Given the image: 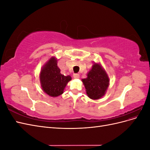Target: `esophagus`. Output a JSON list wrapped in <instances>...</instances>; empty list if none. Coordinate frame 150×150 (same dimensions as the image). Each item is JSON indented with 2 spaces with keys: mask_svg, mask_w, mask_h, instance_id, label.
<instances>
[{
  "mask_svg": "<svg viewBox=\"0 0 150 150\" xmlns=\"http://www.w3.org/2000/svg\"><path fill=\"white\" fill-rule=\"evenodd\" d=\"M73 77L74 79H79V75L78 74H73Z\"/></svg>",
  "mask_w": 150,
  "mask_h": 150,
  "instance_id": "1",
  "label": "esophagus"
}]
</instances>
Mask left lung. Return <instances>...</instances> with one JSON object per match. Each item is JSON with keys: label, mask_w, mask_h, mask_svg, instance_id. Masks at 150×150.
<instances>
[{"label": "left lung", "mask_w": 150, "mask_h": 150, "mask_svg": "<svg viewBox=\"0 0 150 150\" xmlns=\"http://www.w3.org/2000/svg\"><path fill=\"white\" fill-rule=\"evenodd\" d=\"M82 82L88 96L97 100L105 95L110 85V78L100 62H94L88 72L87 78L82 79Z\"/></svg>", "instance_id": "obj_1"}]
</instances>
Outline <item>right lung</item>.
Instances as JSON below:
<instances>
[{"label": "right lung", "instance_id": "1", "mask_svg": "<svg viewBox=\"0 0 150 150\" xmlns=\"http://www.w3.org/2000/svg\"><path fill=\"white\" fill-rule=\"evenodd\" d=\"M40 86L43 91L51 97H57L63 93L71 77L61 73L57 66V59L52 56L42 66L39 74Z\"/></svg>", "mask_w": 150, "mask_h": 150}]
</instances>
